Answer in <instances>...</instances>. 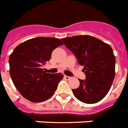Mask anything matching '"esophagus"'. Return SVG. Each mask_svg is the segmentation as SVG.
Listing matches in <instances>:
<instances>
[{
  "instance_id": "34e87169",
  "label": "esophagus",
  "mask_w": 128,
  "mask_h": 128,
  "mask_svg": "<svg viewBox=\"0 0 128 128\" xmlns=\"http://www.w3.org/2000/svg\"><path fill=\"white\" fill-rule=\"evenodd\" d=\"M64 78H65V79H66V80H69V79H70V76H66V75H65V76H64Z\"/></svg>"
}]
</instances>
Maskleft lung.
<instances>
[{"mask_svg": "<svg viewBox=\"0 0 128 128\" xmlns=\"http://www.w3.org/2000/svg\"><path fill=\"white\" fill-rule=\"evenodd\" d=\"M61 40L76 56L78 64L84 67L86 79H79V86L72 90L74 96L86 104L100 101L110 90L115 76L116 58L111 46L88 35Z\"/></svg>", "mask_w": 128, "mask_h": 128, "instance_id": "left-lung-1", "label": "left lung"}]
</instances>
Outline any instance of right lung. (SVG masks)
I'll list each match as a JSON object with an SVG mask.
<instances>
[{"mask_svg": "<svg viewBox=\"0 0 128 128\" xmlns=\"http://www.w3.org/2000/svg\"><path fill=\"white\" fill-rule=\"evenodd\" d=\"M63 45L56 38L38 37L18 45L9 58L10 74L15 87L25 98L41 102L52 96L63 74L44 71L56 48Z\"/></svg>", "mask_w": 128, "mask_h": 128, "instance_id": "obj_1", "label": "right lung"}]
</instances>
